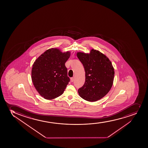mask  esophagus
Returning <instances> with one entry per match:
<instances>
[{
    "label": "esophagus",
    "instance_id": "34e87169",
    "mask_svg": "<svg viewBox=\"0 0 148 148\" xmlns=\"http://www.w3.org/2000/svg\"><path fill=\"white\" fill-rule=\"evenodd\" d=\"M70 80H71V82H73L74 80V79L73 77H72V78H71V79H70Z\"/></svg>",
    "mask_w": 148,
    "mask_h": 148
}]
</instances>
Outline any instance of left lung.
<instances>
[{
	"label": "left lung",
	"instance_id": "left-lung-1",
	"mask_svg": "<svg viewBox=\"0 0 148 148\" xmlns=\"http://www.w3.org/2000/svg\"><path fill=\"white\" fill-rule=\"evenodd\" d=\"M77 56L84 67L86 81L78 89L79 96L96 102L106 95L113 85L114 69L105 54L92 49L89 53L78 52Z\"/></svg>",
	"mask_w": 148,
	"mask_h": 148
}]
</instances>
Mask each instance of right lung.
<instances>
[{"mask_svg":"<svg viewBox=\"0 0 148 148\" xmlns=\"http://www.w3.org/2000/svg\"><path fill=\"white\" fill-rule=\"evenodd\" d=\"M70 51L62 52L51 48L41 54L34 62L31 78L40 95L52 100L62 95L70 79L65 63L70 57Z\"/></svg>","mask_w":148,"mask_h":148,"instance_id":"1","label":"right lung"}]
</instances>
